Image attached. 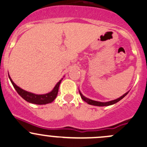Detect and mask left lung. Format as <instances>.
I'll return each instance as SVG.
<instances>
[{
    "label": "left lung",
    "mask_w": 147,
    "mask_h": 147,
    "mask_svg": "<svg viewBox=\"0 0 147 147\" xmlns=\"http://www.w3.org/2000/svg\"><path fill=\"white\" fill-rule=\"evenodd\" d=\"M128 92L125 93V94L123 95V96H121L120 98H117V99L114 100L109 101V102H98V101H95V100H93L88 99V98L84 97V96L83 95H82V93H80V96H81V98H82V100H83L84 101H85V102L88 103V104L91 105H95V106H109V105H111L115 104V103H117V102H119V100H121V99H123V98L125 97V96H126L127 94H128Z\"/></svg>",
    "instance_id": "8db88e82"
}]
</instances>
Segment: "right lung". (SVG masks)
I'll return each instance as SVG.
<instances>
[{"label": "right lung", "mask_w": 147, "mask_h": 147, "mask_svg": "<svg viewBox=\"0 0 147 147\" xmlns=\"http://www.w3.org/2000/svg\"><path fill=\"white\" fill-rule=\"evenodd\" d=\"M9 75V74H8ZM9 80H10L11 82H12V85H13L14 88H15V90L17 91V93L19 96H21L22 98H24L25 100H26L27 102L33 103V104L36 105H46L48 103H50L55 100L58 94V92H59V88L60 86V84L61 81H62L63 79L58 82L56 84L55 87L54 88V89L52 90L49 93H47V94H43V95H37L34 94V93H30L26 91H24L22 88H19V86H17L14 83L13 81L12 80V79L10 78V77L9 76Z\"/></svg>", "instance_id": "1"}]
</instances>
